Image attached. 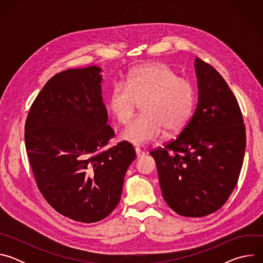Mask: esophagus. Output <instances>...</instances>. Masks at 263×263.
<instances>
[{"instance_id":"34e87169","label":"esophagus","mask_w":263,"mask_h":263,"mask_svg":"<svg viewBox=\"0 0 263 263\" xmlns=\"http://www.w3.org/2000/svg\"><path fill=\"white\" fill-rule=\"evenodd\" d=\"M135 153H136V156H137V158H140V157L144 156V153L141 151L140 148H138V147H136V148H135Z\"/></svg>"}]
</instances>
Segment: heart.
<instances>
[{
  "label": "heart",
  "instance_id": "heart-1",
  "mask_svg": "<svg viewBox=\"0 0 263 263\" xmlns=\"http://www.w3.org/2000/svg\"><path fill=\"white\" fill-rule=\"evenodd\" d=\"M143 116L131 121L120 138L134 145H144L163 134H174L190 121L196 102L193 84L167 64L149 63L133 69L124 84H117L107 99V108L120 124L132 118L137 103Z\"/></svg>",
  "mask_w": 263,
  "mask_h": 263
}]
</instances>
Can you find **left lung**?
<instances>
[{
    "label": "left lung",
    "instance_id": "8db88e82",
    "mask_svg": "<svg viewBox=\"0 0 263 263\" xmlns=\"http://www.w3.org/2000/svg\"><path fill=\"white\" fill-rule=\"evenodd\" d=\"M198 105L180 135L151 153L166 204L202 217L218 210L237 184L246 128L236 98L220 74L196 58Z\"/></svg>",
    "mask_w": 263,
    "mask_h": 263
}]
</instances>
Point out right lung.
<instances>
[{"instance_id":"1","label":"right lung","mask_w":263,"mask_h":263,"mask_svg":"<svg viewBox=\"0 0 263 263\" xmlns=\"http://www.w3.org/2000/svg\"><path fill=\"white\" fill-rule=\"evenodd\" d=\"M102 68L96 65L56 73L33 102L25 142L37 186L60 214L96 222L118 206L135 149L121 141L100 151L115 131L107 125Z\"/></svg>"}]
</instances>
